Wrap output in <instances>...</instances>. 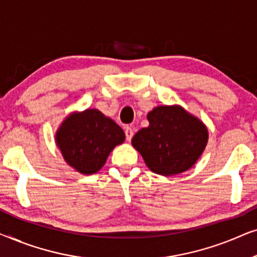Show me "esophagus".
<instances>
[{
  "mask_svg": "<svg viewBox=\"0 0 257 257\" xmlns=\"http://www.w3.org/2000/svg\"><path fill=\"white\" fill-rule=\"evenodd\" d=\"M125 135H126V140H127V142H131L132 137H133V135H135V132H133V128L131 127V126H126Z\"/></svg>",
  "mask_w": 257,
  "mask_h": 257,
  "instance_id": "esophagus-1",
  "label": "esophagus"
}]
</instances>
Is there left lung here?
Wrapping results in <instances>:
<instances>
[{"mask_svg": "<svg viewBox=\"0 0 257 257\" xmlns=\"http://www.w3.org/2000/svg\"><path fill=\"white\" fill-rule=\"evenodd\" d=\"M150 125L132 138L153 173L175 175L192 168L208 143V128L180 105H159L147 113Z\"/></svg>", "mask_w": 257, "mask_h": 257, "instance_id": "8db88e82", "label": "left lung"}]
</instances>
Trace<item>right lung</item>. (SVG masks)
Instances as JSON below:
<instances>
[{
	"label": "right lung",
	"instance_id": "1",
	"mask_svg": "<svg viewBox=\"0 0 257 257\" xmlns=\"http://www.w3.org/2000/svg\"><path fill=\"white\" fill-rule=\"evenodd\" d=\"M55 140L65 163L90 175L101 170L112 150L124 143L125 133L99 110L86 108L70 113L56 131Z\"/></svg>",
	"mask_w": 257,
	"mask_h": 257
}]
</instances>
